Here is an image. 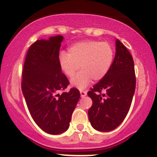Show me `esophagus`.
Here are the masks:
<instances>
[{"instance_id":"esophagus-1","label":"esophagus","mask_w":157,"mask_h":157,"mask_svg":"<svg viewBox=\"0 0 157 157\" xmlns=\"http://www.w3.org/2000/svg\"><path fill=\"white\" fill-rule=\"evenodd\" d=\"M80 92L81 97H86V95H87V92H86V91H83V90H80Z\"/></svg>"}]
</instances>
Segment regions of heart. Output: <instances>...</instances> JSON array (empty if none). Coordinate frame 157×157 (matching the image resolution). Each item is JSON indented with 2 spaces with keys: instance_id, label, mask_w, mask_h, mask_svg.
Wrapping results in <instances>:
<instances>
[{
  "instance_id": "b5f03b06",
  "label": "heart",
  "mask_w": 157,
  "mask_h": 157,
  "mask_svg": "<svg viewBox=\"0 0 157 157\" xmlns=\"http://www.w3.org/2000/svg\"><path fill=\"white\" fill-rule=\"evenodd\" d=\"M114 50L108 42L84 40L68 48V54L62 52L59 64L66 76L71 77L80 68L82 71L71 80L74 87L82 89L94 81L102 80L112 66Z\"/></svg>"
}]
</instances>
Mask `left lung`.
<instances>
[{"label": "left lung", "instance_id": "obj_1", "mask_svg": "<svg viewBox=\"0 0 157 157\" xmlns=\"http://www.w3.org/2000/svg\"><path fill=\"white\" fill-rule=\"evenodd\" d=\"M135 88L133 57L117 39L116 54L109 71L88 92L93 102L89 119L95 130L111 131L122 123L130 109Z\"/></svg>", "mask_w": 157, "mask_h": 157}]
</instances>
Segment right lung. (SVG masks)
Returning <instances> with one entry per match:
<instances>
[{
    "label": "right lung",
    "mask_w": 157,
    "mask_h": 157,
    "mask_svg": "<svg viewBox=\"0 0 157 157\" xmlns=\"http://www.w3.org/2000/svg\"><path fill=\"white\" fill-rule=\"evenodd\" d=\"M63 37L38 40L27 52L22 77V92L35 123L45 132L60 134L68 130L80 99L78 89L58 94L69 84L59 64Z\"/></svg>",
    "instance_id": "1"
}]
</instances>
